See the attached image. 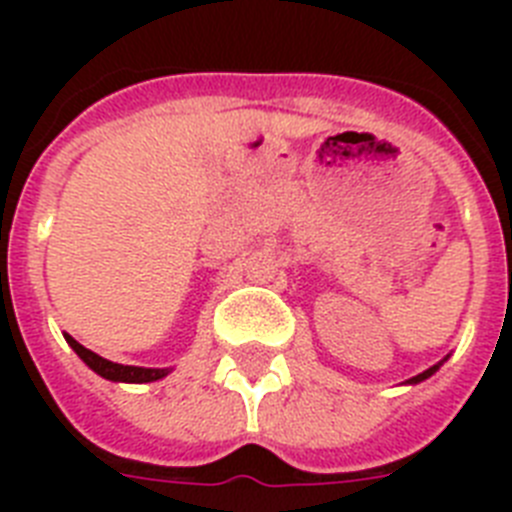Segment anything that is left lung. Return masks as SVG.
<instances>
[{
    "instance_id": "left-lung-1",
    "label": "left lung",
    "mask_w": 512,
    "mask_h": 512,
    "mask_svg": "<svg viewBox=\"0 0 512 512\" xmlns=\"http://www.w3.org/2000/svg\"><path fill=\"white\" fill-rule=\"evenodd\" d=\"M436 369H438V366H431V369H428V372L418 374V377H413V379H410V382H423V379H428V377H431V374L436 372Z\"/></svg>"
}]
</instances>
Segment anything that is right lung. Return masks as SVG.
I'll return each mask as SVG.
<instances>
[{
  "label": "right lung",
  "instance_id": "right-lung-1",
  "mask_svg": "<svg viewBox=\"0 0 512 512\" xmlns=\"http://www.w3.org/2000/svg\"><path fill=\"white\" fill-rule=\"evenodd\" d=\"M66 341L71 343V348H74L76 354L81 356V361L89 366V369H94V372L99 374V377L104 379H112V382H156V379L166 377V369H143V366H122V364H115V361H107L102 359V356H97L94 351H89V348L81 346L79 341H74L71 336H66Z\"/></svg>",
  "mask_w": 512,
  "mask_h": 512
}]
</instances>
